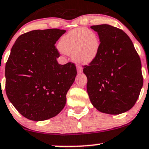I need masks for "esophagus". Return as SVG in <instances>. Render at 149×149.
<instances>
[{"label":"esophagus","instance_id":"esophagus-1","mask_svg":"<svg viewBox=\"0 0 149 149\" xmlns=\"http://www.w3.org/2000/svg\"><path fill=\"white\" fill-rule=\"evenodd\" d=\"M77 72L78 73H81V72H82L83 69H82V68H81V67L79 66V65H78V66L77 67Z\"/></svg>","mask_w":149,"mask_h":149}]
</instances>
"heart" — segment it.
Listing matches in <instances>:
<instances>
[{"instance_id": "heart-1", "label": "heart", "mask_w": 149, "mask_h": 149, "mask_svg": "<svg viewBox=\"0 0 149 149\" xmlns=\"http://www.w3.org/2000/svg\"><path fill=\"white\" fill-rule=\"evenodd\" d=\"M100 42L95 33L84 28H78L69 31L62 37L59 47L62 52L72 55L79 64H89L97 57Z\"/></svg>"}]
</instances>
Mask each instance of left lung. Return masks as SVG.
Listing matches in <instances>:
<instances>
[{"instance_id":"1","label":"left lung","mask_w":149,"mask_h":149,"mask_svg":"<svg viewBox=\"0 0 149 149\" xmlns=\"http://www.w3.org/2000/svg\"><path fill=\"white\" fill-rule=\"evenodd\" d=\"M100 46L97 57L83 72L92 105L98 111L119 114L131 109L143 86L141 62L132 40L119 28L92 25Z\"/></svg>"}]
</instances>
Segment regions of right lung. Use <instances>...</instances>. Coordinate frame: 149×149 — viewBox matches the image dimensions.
<instances>
[{
	"label": "right lung",
	"instance_id": "add662e5",
	"mask_svg": "<svg viewBox=\"0 0 149 149\" xmlns=\"http://www.w3.org/2000/svg\"><path fill=\"white\" fill-rule=\"evenodd\" d=\"M65 30H36L18 37L6 62V92L27 119L44 121L58 114L77 75L73 62L60 65L55 44Z\"/></svg>",
	"mask_w": 149,
	"mask_h": 149
}]
</instances>
